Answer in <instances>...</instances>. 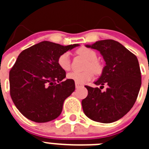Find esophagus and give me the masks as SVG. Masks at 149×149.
<instances>
[{
    "label": "esophagus",
    "instance_id": "obj_1",
    "mask_svg": "<svg viewBox=\"0 0 149 149\" xmlns=\"http://www.w3.org/2000/svg\"><path fill=\"white\" fill-rule=\"evenodd\" d=\"M81 86H83V85L82 84H78V83H77V82H75V87L77 88H80V87H81Z\"/></svg>",
    "mask_w": 149,
    "mask_h": 149
}]
</instances>
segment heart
<instances>
[{
	"mask_svg": "<svg viewBox=\"0 0 149 149\" xmlns=\"http://www.w3.org/2000/svg\"><path fill=\"white\" fill-rule=\"evenodd\" d=\"M77 54L84 56L88 60L86 63V69H89L85 72H72L67 74V77L70 80L75 81L78 84H85L90 81L93 77V72L98 74L101 70V66L100 63L97 61V54L95 51L86 47H81L76 51ZM57 64L64 71H68L71 68V62L69 54L65 52L60 55L57 59ZM91 69V70L89 69Z\"/></svg>",
	"mask_w": 149,
	"mask_h": 149,
	"instance_id": "obj_1",
	"label": "heart"
}]
</instances>
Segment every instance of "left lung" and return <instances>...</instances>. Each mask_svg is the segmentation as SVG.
<instances>
[{"instance_id":"obj_1","label":"left lung","mask_w":149,"mask_h":149,"mask_svg":"<svg viewBox=\"0 0 149 149\" xmlns=\"http://www.w3.org/2000/svg\"><path fill=\"white\" fill-rule=\"evenodd\" d=\"M86 47L98 50L106 65L94 82L101 85L100 88L85 86L88 95L81 102L84 113L95 122H116L130 111L137 98L142 84L139 62L134 54L112 39L98 41ZM104 84L108 88L103 92Z\"/></svg>"}]
</instances>
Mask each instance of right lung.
<instances>
[{"label": "right lung", "mask_w": 149, "mask_h": 149, "mask_svg": "<svg viewBox=\"0 0 149 149\" xmlns=\"http://www.w3.org/2000/svg\"><path fill=\"white\" fill-rule=\"evenodd\" d=\"M78 44L63 46L43 41L24 50L10 72V95L21 113L39 123L56 119L63 102L75 89L57 59Z\"/></svg>", "instance_id": "obj_1"}]
</instances>
